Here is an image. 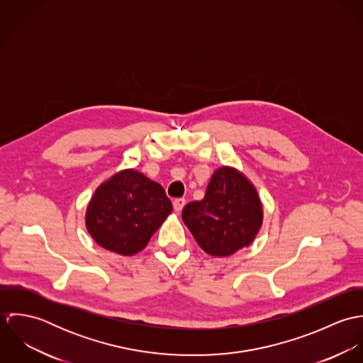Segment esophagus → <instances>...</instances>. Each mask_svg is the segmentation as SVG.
Listing matches in <instances>:
<instances>
[{
  "instance_id": "esophagus-1",
  "label": "esophagus",
  "mask_w": 363,
  "mask_h": 363,
  "mask_svg": "<svg viewBox=\"0 0 363 363\" xmlns=\"http://www.w3.org/2000/svg\"><path fill=\"white\" fill-rule=\"evenodd\" d=\"M184 206H186V200L184 199H176L173 201V208H174L176 212H180Z\"/></svg>"
}]
</instances>
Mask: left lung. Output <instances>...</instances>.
Returning <instances> with one entry per match:
<instances>
[{"mask_svg":"<svg viewBox=\"0 0 363 363\" xmlns=\"http://www.w3.org/2000/svg\"><path fill=\"white\" fill-rule=\"evenodd\" d=\"M262 216L257 189L232 166L218 167L204 199L189 203L182 212L199 246L213 257H228L250 246L262 225Z\"/></svg>","mask_w":363,"mask_h":363,"instance_id":"left-lung-1","label":"left lung"}]
</instances>
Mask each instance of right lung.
<instances>
[{
  "instance_id": "obj_1",
  "label": "right lung",
  "mask_w": 363,
  "mask_h": 363,
  "mask_svg": "<svg viewBox=\"0 0 363 363\" xmlns=\"http://www.w3.org/2000/svg\"><path fill=\"white\" fill-rule=\"evenodd\" d=\"M163 187L135 169H124L95 190L85 225L92 239L106 250L134 256L172 213Z\"/></svg>"
}]
</instances>
